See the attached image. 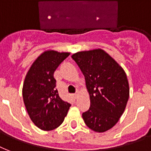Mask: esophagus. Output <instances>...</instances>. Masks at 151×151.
Segmentation results:
<instances>
[{"label":"esophagus","mask_w":151,"mask_h":151,"mask_svg":"<svg viewBox=\"0 0 151 151\" xmlns=\"http://www.w3.org/2000/svg\"><path fill=\"white\" fill-rule=\"evenodd\" d=\"M78 94H79V92H78V91H77V92L73 94V96H74V98H77V97H78Z\"/></svg>","instance_id":"obj_1"}]
</instances>
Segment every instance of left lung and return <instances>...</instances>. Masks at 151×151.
<instances>
[{"mask_svg": "<svg viewBox=\"0 0 151 151\" xmlns=\"http://www.w3.org/2000/svg\"><path fill=\"white\" fill-rule=\"evenodd\" d=\"M85 78L90 107L82 114L89 129L104 132L114 126L124 113L129 97L126 73L122 66L100 48L72 55Z\"/></svg>", "mask_w": 151, "mask_h": 151, "instance_id": "8db88e82", "label": "left lung"}]
</instances>
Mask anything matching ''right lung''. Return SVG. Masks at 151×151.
<instances>
[{
	"instance_id": "obj_1",
	"label": "right lung",
	"mask_w": 151,
	"mask_h": 151,
	"mask_svg": "<svg viewBox=\"0 0 151 151\" xmlns=\"http://www.w3.org/2000/svg\"><path fill=\"white\" fill-rule=\"evenodd\" d=\"M69 52L48 50L34 62L27 72L22 97L34 124L44 131L56 129L63 122L70 104L59 97L54 72Z\"/></svg>"
}]
</instances>
